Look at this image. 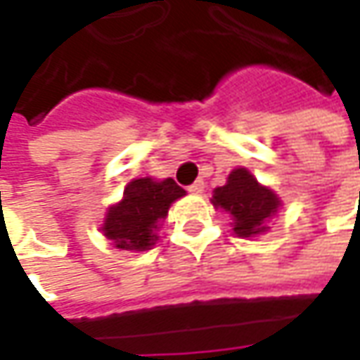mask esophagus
<instances>
[{
    "instance_id": "1",
    "label": "esophagus",
    "mask_w": 360,
    "mask_h": 360,
    "mask_svg": "<svg viewBox=\"0 0 360 360\" xmlns=\"http://www.w3.org/2000/svg\"><path fill=\"white\" fill-rule=\"evenodd\" d=\"M204 188H206L204 180H196L194 184H190V186H188V192H192V194H202V192H204Z\"/></svg>"
}]
</instances>
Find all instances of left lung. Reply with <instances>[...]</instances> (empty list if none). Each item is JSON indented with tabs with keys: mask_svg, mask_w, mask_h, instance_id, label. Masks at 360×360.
Instances as JSON below:
<instances>
[{
	"mask_svg": "<svg viewBox=\"0 0 360 360\" xmlns=\"http://www.w3.org/2000/svg\"><path fill=\"white\" fill-rule=\"evenodd\" d=\"M212 204L232 214L234 232L246 238L266 232V222L278 210L281 200L272 190L260 186L248 170L236 168L224 186L216 188Z\"/></svg>",
	"mask_w": 360,
	"mask_h": 360,
	"instance_id": "left-lung-1",
	"label": "left lung"
}]
</instances>
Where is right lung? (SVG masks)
Here are the masks:
<instances>
[{
	"instance_id": "add662e5",
	"label": "right lung",
	"mask_w": 360,
	"mask_h": 360,
	"mask_svg": "<svg viewBox=\"0 0 360 360\" xmlns=\"http://www.w3.org/2000/svg\"><path fill=\"white\" fill-rule=\"evenodd\" d=\"M184 194V188L172 178L162 182L152 178L131 180L122 202L108 210L102 226L105 238L122 250H148L158 240V222L168 214L170 204Z\"/></svg>"
}]
</instances>
